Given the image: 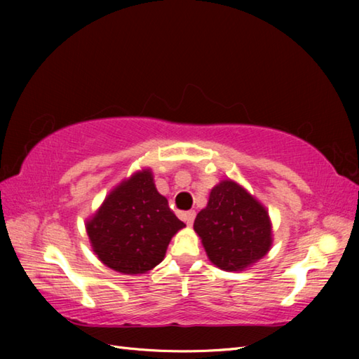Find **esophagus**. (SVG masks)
Here are the masks:
<instances>
[{"label":"esophagus","mask_w":359,"mask_h":359,"mask_svg":"<svg viewBox=\"0 0 359 359\" xmlns=\"http://www.w3.org/2000/svg\"><path fill=\"white\" fill-rule=\"evenodd\" d=\"M184 219H185L187 225L191 226V225H193V222H194V219H196V211H188V212H185V215H184Z\"/></svg>","instance_id":"34e87169"}]
</instances>
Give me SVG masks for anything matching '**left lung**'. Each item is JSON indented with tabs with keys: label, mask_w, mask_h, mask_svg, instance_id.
Segmentation results:
<instances>
[{
	"label": "left lung",
	"mask_w": 359,
	"mask_h": 359,
	"mask_svg": "<svg viewBox=\"0 0 359 359\" xmlns=\"http://www.w3.org/2000/svg\"><path fill=\"white\" fill-rule=\"evenodd\" d=\"M210 261L225 271H242L271 247L269 211L234 180H222L194 220Z\"/></svg>",
	"instance_id": "8db88e82"
}]
</instances>
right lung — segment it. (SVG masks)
Masks as SVG:
<instances>
[{"label": "right lung", "instance_id": "obj_1", "mask_svg": "<svg viewBox=\"0 0 359 359\" xmlns=\"http://www.w3.org/2000/svg\"><path fill=\"white\" fill-rule=\"evenodd\" d=\"M185 224L157 191L151 170L134 172L106 196L86 222L94 253L123 274H142L163 261L171 238Z\"/></svg>", "mask_w": 359, "mask_h": 359}]
</instances>
